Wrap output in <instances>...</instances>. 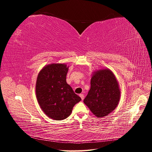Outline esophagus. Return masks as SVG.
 <instances>
[{
  "label": "esophagus",
  "instance_id": "1",
  "mask_svg": "<svg viewBox=\"0 0 152 152\" xmlns=\"http://www.w3.org/2000/svg\"><path fill=\"white\" fill-rule=\"evenodd\" d=\"M79 96H80V97L81 98L82 100H83L84 99V95L83 94H80Z\"/></svg>",
  "mask_w": 152,
  "mask_h": 152
}]
</instances>
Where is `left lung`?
<instances>
[{"label":"left lung","mask_w":152,"mask_h":152,"mask_svg":"<svg viewBox=\"0 0 152 152\" xmlns=\"http://www.w3.org/2000/svg\"><path fill=\"white\" fill-rule=\"evenodd\" d=\"M121 98L118 82L112 71L102 68L94 71L91 89L84 103L98 118L108 115L115 109Z\"/></svg>","instance_id":"1"}]
</instances>
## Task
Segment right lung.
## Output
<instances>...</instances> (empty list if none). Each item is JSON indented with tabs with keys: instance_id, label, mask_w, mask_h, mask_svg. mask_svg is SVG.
<instances>
[{
	"instance_id": "right-lung-1",
	"label": "right lung",
	"mask_w": 152,
	"mask_h": 152,
	"mask_svg": "<svg viewBox=\"0 0 152 152\" xmlns=\"http://www.w3.org/2000/svg\"><path fill=\"white\" fill-rule=\"evenodd\" d=\"M68 67L65 63L49 64L39 72L36 81V97L41 109L56 121L70 116L74 105L81 100L66 83Z\"/></svg>"
}]
</instances>
